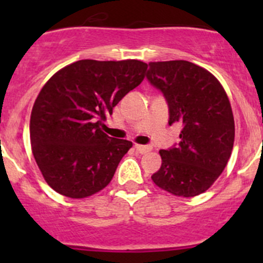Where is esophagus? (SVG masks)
Segmentation results:
<instances>
[{"instance_id": "1", "label": "esophagus", "mask_w": 263, "mask_h": 263, "mask_svg": "<svg viewBox=\"0 0 263 263\" xmlns=\"http://www.w3.org/2000/svg\"><path fill=\"white\" fill-rule=\"evenodd\" d=\"M135 148H136L137 153L146 154V153H150L151 148H153V147L147 146V145H139V144H136V145H135Z\"/></svg>"}]
</instances>
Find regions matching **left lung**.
<instances>
[{
  "label": "left lung",
  "instance_id": "left-lung-1",
  "mask_svg": "<svg viewBox=\"0 0 263 263\" xmlns=\"http://www.w3.org/2000/svg\"><path fill=\"white\" fill-rule=\"evenodd\" d=\"M146 78L168 102L169 124L183 127L179 144L159 151L161 166L151 179L174 196L201 195L232 155L235 126L229 98L213 73L188 61L150 62Z\"/></svg>",
  "mask_w": 263,
  "mask_h": 263
}]
</instances>
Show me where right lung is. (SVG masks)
<instances>
[{
    "instance_id": "obj_1",
    "label": "right lung",
    "mask_w": 263,
    "mask_h": 263,
    "mask_svg": "<svg viewBox=\"0 0 263 263\" xmlns=\"http://www.w3.org/2000/svg\"><path fill=\"white\" fill-rule=\"evenodd\" d=\"M146 68L139 60H81L42 87L30 116L31 151L55 192L85 198L109 184L132 142L105 135L102 121L141 84Z\"/></svg>"
}]
</instances>
